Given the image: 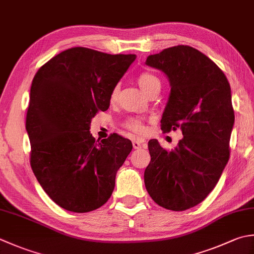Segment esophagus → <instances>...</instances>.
I'll return each instance as SVG.
<instances>
[{"label":"esophagus","mask_w":254,"mask_h":254,"mask_svg":"<svg viewBox=\"0 0 254 254\" xmlns=\"http://www.w3.org/2000/svg\"><path fill=\"white\" fill-rule=\"evenodd\" d=\"M133 147L134 148H135V150H138V148H141L142 146L144 147V146H145V144H144V143H142V142H140V141H133Z\"/></svg>","instance_id":"esophagus-1"}]
</instances>
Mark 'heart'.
<instances>
[{"mask_svg":"<svg viewBox=\"0 0 254 254\" xmlns=\"http://www.w3.org/2000/svg\"><path fill=\"white\" fill-rule=\"evenodd\" d=\"M137 83L142 89V91L145 93L146 96L152 90H154V89L161 88L160 79H158L154 73L148 72V71H144L138 74ZM119 92H120V88H119V86H116L113 88V90L111 92V97H110L112 102L116 101L118 99ZM127 126L128 128H131V130L138 133H142L145 131V127H144V124L140 120H135V119H131V120H128L127 122Z\"/></svg>","mask_w":254,"mask_h":254,"instance_id":"heart-1","label":"heart"}]
</instances>
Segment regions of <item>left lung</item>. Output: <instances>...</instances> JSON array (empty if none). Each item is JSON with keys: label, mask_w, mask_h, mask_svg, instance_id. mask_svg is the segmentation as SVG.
I'll use <instances>...</instances> for the list:
<instances>
[{"label": "left lung", "mask_w": 254, "mask_h": 254, "mask_svg": "<svg viewBox=\"0 0 254 254\" xmlns=\"http://www.w3.org/2000/svg\"><path fill=\"white\" fill-rule=\"evenodd\" d=\"M145 64L170 81L162 131L180 127L183 138L170 151L157 140L148 142L151 162L144 183L157 205L183 211L209 195L229 161L235 123L230 84L211 59L190 46L164 49L148 56Z\"/></svg>", "instance_id": "obj_1"}]
</instances>
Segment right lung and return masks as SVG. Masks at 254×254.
<instances>
[{"label":"right lung","mask_w":254,"mask_h":254,"mask_svg":"<svg viewBox=\"0 0 254 254\" xmlns=\"http://www.w3.org/2000/svg\"><path fill=\"white\" fill-rule=\"evenodd\" d=\"M135 58L73 47L35 74L26 116L31 166L64 209L92 211L112 195L132 143L118 134L99 141L89 130L94 114L109 109L113 88Z\"/></svg>","instance_id":"obj_1"}]
</instances>
